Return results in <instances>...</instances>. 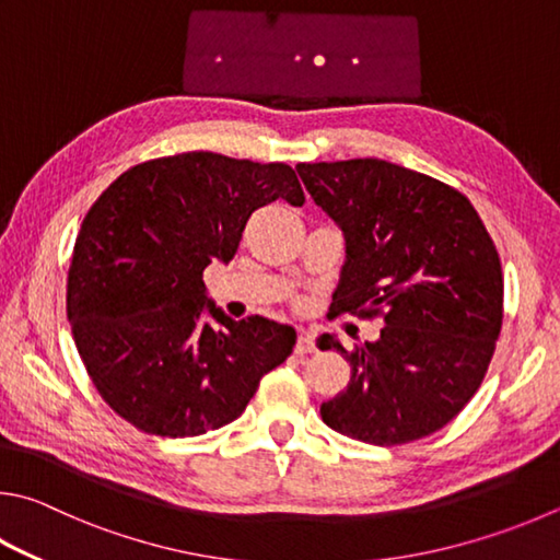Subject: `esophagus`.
Instances as JSON below:
<instances>
[{
    "label": "esophagus",
    "instance_id": "esophagus-1",
    "mask_svg": "<svg viewBox=\"0 0 560 560\" xmlns=\"http://www.w3.org/2000/svg\"><path fill=\"white\" fill-rule=\"evenodd\" d=\"M293 352H296V354H311V352H315V340H313V335H308V332H301V335H299V340H296V348H293Z\"/></svg>",
    "mask_w": 560,
    "mask_h": 560
}]
</instances>
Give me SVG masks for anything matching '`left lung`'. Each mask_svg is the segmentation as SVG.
I'll use <instances>...</instances> for the list:
<instances>
[{"label":"left lung","mask_w":560,"mask_h":560,"mask_svg":"<svg viewBox=\"0 0 560 560\" xmlns=\"http://www.w3.org/2000/svg\"><path fill=\"white\" fill-rule=\"evenodd\" d=\"M345 232L332 313L382 318L377 342L320 350L350 362V384L320 404L332 431L401 445L441 431L480 389L504 315L502 264L460 190L382 159L296 166Z\"/></svg>","instance_id":"8db88e82"}]
</instances>
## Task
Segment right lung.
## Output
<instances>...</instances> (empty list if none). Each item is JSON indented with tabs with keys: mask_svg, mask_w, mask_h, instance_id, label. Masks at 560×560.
Here are the masks:
<instances>
[{
	"mask_svg": "<svg viewBox=\"0 0 560 560\" xmlns=\"http://www.w3.org/2000/svg\"><path fill=\"white\" fill-rule=\"evenodd\" d=\"M277 198L306 200L289 164L188 151L131 166L88 210L66 311L95 389L135 429L164 439L215 431L291 354V325L232 320L202 283L212 259L235 257L252 212Z\"/></svg>",
	"mask_w": 560,
	"mask_h": 560,
	"instance_id": "obj_1",
	"label": "right lung"
}]
</instances>
